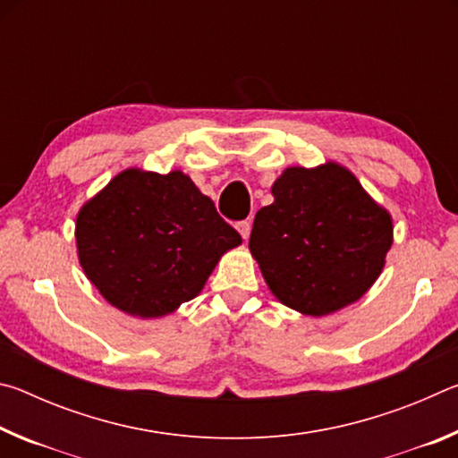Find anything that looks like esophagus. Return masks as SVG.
I'll return each instance as SVG.
<instances>
[{
	"instance_id": "obj_1",
	"label": "esophagus",
	"mask_w": 458,
	"mask_h": 458,
	"mask_svg": "<svg viewBox=\"0 0 458 458\" xmlns=\"http://www.w3.org/2000/svg\"><path fill=\"white\" fill-rule=\"evenodd\" d=\"M250 228H252V224H250V220H242V222H238L236 224V230L240 232V236H242L244 240L250 236Z\"/></svg>"
}]
</instances>
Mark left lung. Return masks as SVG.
<instances>
[{
    "mask_svg": "<svg viewBox=\"0 0 458 458\" xmlns=\"http://www.w3.org/2000/svg\"><path fill=\"white\" fill-rule=\"evenodd\" d=\"M275 201L254 216L252 257L268 289L294 311L323 317L368 293L392 246V216L350 169L289 167Z\"/></svg>",
    "mask_w": 458,
    "mask_h": 458,
    "instance_id": "left-lung-1",
    "label": "left lung"
}]
</instances>
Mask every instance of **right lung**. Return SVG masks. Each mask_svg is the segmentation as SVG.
<instances>
[{"instance_id":"right-lung-1","label":"right lung","mask_w":458,"mask_h":458,"mask_svg":"<svg viewBox=\"0 0 458 458\" xmlns=\"http://www.w3.org/2000/svg\"><path fill=\"white\" fill-rule=\"evenodd\" d=\"M238 244V232L182 172L125 169L76 216L84 275L113 307L141 319L198 297Z\"/></svg>"}]
</instances>
